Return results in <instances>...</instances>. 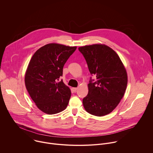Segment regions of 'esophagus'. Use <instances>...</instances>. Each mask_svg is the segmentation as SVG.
Listing matches in <instances>:
<instances>
[{"label": "esophagus", "mask_w": 153, "mask_h": 153, "mask_svg": "<svg viewBox=\"0 0 153 153\" xmlns=\"http://www.w3.org/2000/svg\"><path fill=\"white\" fill-rule=\"evenodd\" d=\"M72 90H73V91H74V92H76V90H78V88H72Z\"/></svg>", "instance_id": "34e87169"}]
</instances>
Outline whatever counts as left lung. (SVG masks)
Here are the masks:
<instances>
[{
  "mask_svg": "<svg viewBox=\"0 0 153 153\" xmlns=\"http://www.w3.org/2000/svg\"><path fill=\"white\" fill-rule=\"evenodd\" d=\"M88 70L96 79L90 78L88 93L82 100L89 114L102 117L111 112L123 98L127 84L126 69L118 54L105 45L94 44L78 48Z\"/></svg>",
  "mask_w": 153,
  "mask_h": 153,
  "instance_id": "left-lung-1",
  "label": "left lung"
}]
</instances>
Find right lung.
Listing matches in <instances>:
<instances>
[{
    "instance_id": "add662e5",
    "label": "right lung",
    "mask_w": 153,
    "mask_h": 153,
    "mask_svg": "<svg viewBox=\"0 0 153 153\" xmlns=\"http://www.w3.org/2000/svg\"><path fill=\"white\" fill-rule=\"evenodd\" d=\"M76 47L47 44L32 56L25 75L26 89L37 107L48 114L65 110L71 91L61 80L63 66Z\"/></svg>"
}]
</instances>
